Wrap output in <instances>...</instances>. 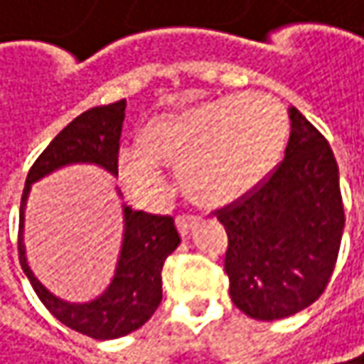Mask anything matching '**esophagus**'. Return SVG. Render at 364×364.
I'll return each mask as SVG.
<instances>
[{
    "mask_svg": "<svg viewBox=\"0 0 364 364\" xmlns=\"http://www.w3.org/2000/svg\"><path fill=\"white\" fill-rule=\"evenodd\" d=\"M198 223H200V218L198 216H189V214H183V216L177 218V226H179V232H181L183 237L189 235V230L198 225Z\"/></svg>",
    "mask_w": 364,
    "mask_h": 364,
    "instance_id": "obj_1",
    "label": "esophagus"
}]
</instances>
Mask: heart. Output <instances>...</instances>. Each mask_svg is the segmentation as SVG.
Here are the masks:
<instances>
[{
  "label": "heart",
  "instance_id": "1",
  "mask_svg": "<svg viewBox=\"0 0 364 364\" xmlns=\"http://www.w3.org/2000/svg\"><path fill=\"white\" fill-rule=\"evenodd\" d=\"M290 121L284 105L264 92L230 95L162 115L141 129V148L119 150V175L139 200L166 187L162 164H179L185 193L200 203L241 198L280 161Z\"/></svg>",
  "mask_w": 364,
  "mask_h": 364
}]
</instances>
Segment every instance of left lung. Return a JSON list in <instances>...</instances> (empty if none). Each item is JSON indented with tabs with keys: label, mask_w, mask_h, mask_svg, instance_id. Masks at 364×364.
<instances>
[{
	"label": "left lung",
	"mask_w": 364,
	"mask_h": 364,
	"mask_svg": "<svg viewBox=\"0 0 364 364\" xmlns=\"http://www.w3.org/2000/svg\"><path fill=\"white\" fill-rule=\"evenodd\" d=\"M284 161L216 212L228 235L230 299L262 321L290 317L326 290L344 232L340 175L328 139L290 107Z\"/></svg>",
	"instance_id": "1"
}]
</instances>
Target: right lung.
<instances>
[{"label": "right lung", "instance_id": "1", "mask_svg": "<svg viewBox=\"0 0 364 364\" xmlns=\"http://www.w3.org/2000/svg\"><path fill=\"white\" fill-rule=\"evenodd\" d=\"M125 98L95 107L63 127L28 171L20 202L18 257L36 296L63 326L95 340H115L141 328L162 301V266L179 247L181 237L173 216H154L123 203V241L115 276L109 287L88 303H70L55 296L33 274L24 247V210L33 183L68 164H97L117 177ZM121 196V191H117Z\"/></svg>", "mask_w": 364, "mask_h": 364}]
</instances>
